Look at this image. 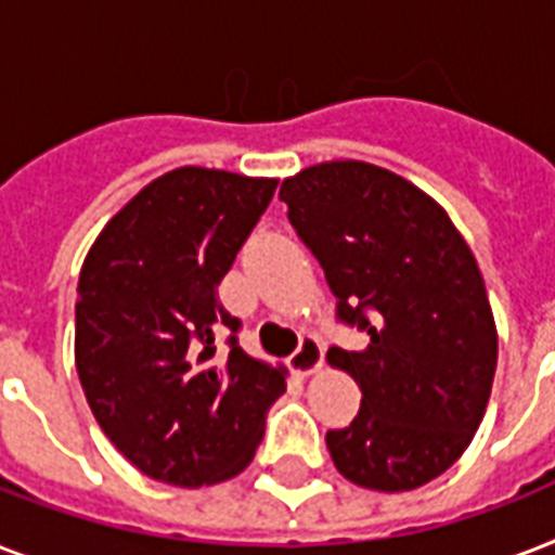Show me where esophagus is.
I'll list each match as a JSON object with an SVG mask.
<instances>
[{
	"instance_id": "obj_1",
	"label": "esophagus",
	"mask_w": 555,
	"mask_h": 555,
	"mask_svg": "<svg viewBox=\"0 0 555 555\" xmlns=\"http://www.w3.org/2000/svg\"><path fill=\"white\" fill-rule=\"evenodd\" d=\"M291 369L296 371V374H302V377H308V374H313V371L322 369V343L317 337H305L302 346L296 348L294 357H291Z\"/></svg>"
}]
</instances>
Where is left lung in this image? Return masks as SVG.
Returning <instances> with one entry per match:
<instances>
[{"label":"left lung","mask_w":555,"mask_h":555,"mask_svg":"<svg viewBox=\"0 0 555 555\" xmlns=\"http://www.w3.org/2000/svg\"><path fill=\"white\" fill-rule=\"evenodd\" d=\"M279 198L320 259L339 320L369 331L331 369L363 391L360 412L325 443L339 475L405 492L464 455L487 412L499 331L469 244L429 192L365 160H325L282 181Z\"/></svg>","instance_id":"8db88e82"}]
</instances>
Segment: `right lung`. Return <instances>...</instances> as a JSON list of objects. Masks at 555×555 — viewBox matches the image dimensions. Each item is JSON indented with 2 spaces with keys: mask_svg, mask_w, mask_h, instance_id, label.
Wrapping results in <instances>:
<instances>
[{
  "mask_svg": "<svg viewBox=\"0 0 555 555\" xmlns=\"http://www.w3.org/2000/svg\"><path fill=\"white\" fill-rule=\"evenodd\" d=\"M276 178L178 167L138 190L86 253L74 363L94 421L143 475L176 487L230 481L287 388L230 337L218 302L235 253L268 209Z\"/></svg>",
  "mask_w": 555,
  "mask_h": 555,
  "instance_id": "add662e5",
  "label": "right lung"
}]
</instances>
